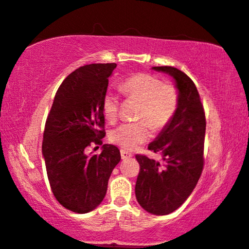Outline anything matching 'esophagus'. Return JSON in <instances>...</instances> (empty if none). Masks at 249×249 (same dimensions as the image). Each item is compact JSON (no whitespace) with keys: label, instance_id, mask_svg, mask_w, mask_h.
Returning <instances> with one entry per match:
<instances>
[{"label":"esophagus","instance_id":"1","mask_svg":"<svg viewBox=\"0 0 249 249\" xmlns=\"http://www.w3.org/2000/svg\"><path fill=\"white\" fill-rule=\"evenodd\" d=\"M121 157H122V159H123V160H126V159H128V158H131V157H133V155L131 152L126 151V150H121Z\"/></svg>","mask_w":249,"mask_h":249}]
</instances>
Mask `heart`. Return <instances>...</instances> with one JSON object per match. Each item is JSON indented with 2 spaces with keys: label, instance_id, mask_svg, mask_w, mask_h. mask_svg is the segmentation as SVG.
<instances>
[{
  "label": "heart",
  "instance_id": "b5f03b06",
  "mask_svg": "<svg viewBox=\"0 0 249 249\" xmlns=\"http://www.w3.org/2000/svg\"><path fill=\"white\" fill-rule=\"evenodd\" d=\"M121 90L129 99L140 101L135 123L121 124L111 129L109 140L126 150H133L148 141L151 128L160 131L173 120L178 107V91L170 83H163L155 75L138 73L121 83ZM118 96L108 91L103 99L105 118L113 123L118 117Z\"/></svg>",
  "mask_w": 249,
  "mask_h": 249
}]
</instances>
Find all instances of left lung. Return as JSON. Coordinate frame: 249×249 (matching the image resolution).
I'll list each match as a JSON object with an SVG mask.
<instances>
[{
  "instance_id": "8db88e82",
  "label": "left lung",
  "mask_w": 249,
  "mask_h": 249,
  "mask_svg": "<svg viewBox=\"0 0 249 249\" xmlns=\"http://www.w3.org/2000/svg\"><path fill=\"white\" fill-rule=\"evenodd\" d=\"M170 75L178 91V107L173 120L161 129L149 150L161 161L136 155L140 173L135 196L146 212L166 215L177 210L192 194L203 170L205 115L194 82L173 66H155Z\"/></svg>"
}]
</instances>
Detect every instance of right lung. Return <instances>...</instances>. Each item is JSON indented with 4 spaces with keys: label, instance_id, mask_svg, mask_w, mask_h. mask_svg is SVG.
<instances>
[{
    "label": "right lung",
    "instance_id": "right-lung-1",
    "mask_svg": "<svg viewBox=\"0 0 249 249\" xmlns=\"http://www.w3.org/2000/svg\"><path fill=\"white\" fill-rule=\"evenodd\" d=\"M115 63L76 69L59 86L44 131L43 157L56 199L75 213H88L103 202L113 169L121 161L117 146L104 144L88 155L92 143L103 144V99Z\"/></svg>",
    "mask_w": 249,
    "mask_h": 249
}]
</instances>
